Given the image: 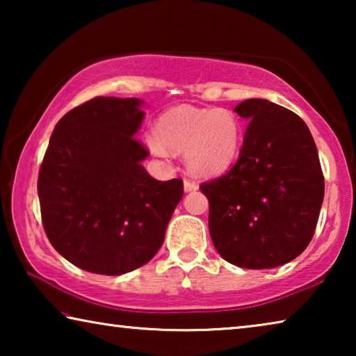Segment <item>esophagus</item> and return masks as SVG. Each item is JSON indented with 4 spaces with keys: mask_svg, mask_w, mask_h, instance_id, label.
I'll return each mask as SVG.
<instances>
[{
    "mask_svg": "<svg viewBox=\"0 0 356 356\" xmlns=\"http://www.w3.org/2000/svg\"><path fill=\"white\" fill-rule=\"evenodd\" d=\"M184 188H185V191H195V190H197V184L191 179H185L184 180Z\"/></svg>",
    "mask_w": 356,
    "mask_h": 356,
    "instance_id": "obj_1",
    "label": "esophagus"
}]
</instances>
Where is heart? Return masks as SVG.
<instances>
[{
  "label": "heart",
  "mask_w": 356,
  "mask_h": 356,
  "mask_svg": "<svg viewBox=\"0 0 356 356\" xmlns=\"http://www.w3.org/2000/svg\"><path fill=\"white\" fill-rule=\"evenodd\" d=\"M155 135L159 141L149 144L155 155L165 156L166 149L186 152V165L200 176L226 171L240 147L238 119L221 108H172L156 120Z\"/></svg>",
  "instance_id": "obj_1"
}]
</instances>
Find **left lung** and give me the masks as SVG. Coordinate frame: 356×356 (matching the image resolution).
Masks as SVG:
<instances>
[{
	"label": "left lung",
	"mask_w": 356,
	"mask_h": 356,
	"mask_svg": "<svg viewBox=\"0 0 356 356\" xmlns=\"http://www.w3.org/2000/svg\"><path fill=\"white\" fill-rule=\"evenodd\" d=\"M250 120L237 163L201 184L209 231L225 261L273 268L300 256L314 236L325 180L308 125L264 99L236 106Z\"/></svg>",
	"instance_id": "1"
}]
</instances>
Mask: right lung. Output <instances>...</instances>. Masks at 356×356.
Listing matches in <instances>:
<instances>
[{"label":"right lung","mask_w":356,"mask_h":356,"mask_svg":"<svg viewBox=\"0 0 356 356\" xmlns=\"http://www.w3.org/2000/svg\"><path fill=\"white\" fill-rule=\"evenodd\" d=\"M141 100L94 97L59 119L38 180L42 225L59 254L86 272L140 268L163 245L182 179L156 180L136 140Z\"/></svg>","instance_id":"obj_1"}]
</instances>
